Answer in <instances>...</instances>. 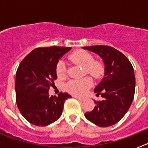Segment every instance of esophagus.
<instances>
[{
    "label": "esophagus",
    "mask_w": 148,
    "mask_h": 148,
    "mask_svg": "<svg viewBox=\"0 0 148 148\" xmlns=\"http://www.w3.org/2000/svg\"><path fill=\"white\" fill-rule=\"evenodd\" d=\"M74 97H75V99H78V100H80V101H84V100H85V98H84V97H79V96H76V95H74Z\"/></svg>",
    "instance_id": "34e87169"
}]
</instances>
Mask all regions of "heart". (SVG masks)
<instances>
[{
  "label": "heart",
  "mask_w": 148,
  "mask_h": 148,
  "mask_svg": "<svg viewBox=\"0 0 148 148\" xmlns=\"http://www.w3.org/2000/svg\"><path fill=\"white\" fill-rule=\"evenodd\" d=\"M70 61L84 67V73H87L95 78L101 76L104 72V67L101 63L94 61L91 54L84 50H78L72 53L70 56ZM66 66L63 61H59L56 65V73L59 78H64L66 75ZM92 84V79L89 77L82 79H74L66 84V90L73 95H82L85 93Z\"/></svg>",
  "instance_id": "b5f03b06"
}]
</instances>
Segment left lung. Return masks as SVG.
Wrapping results in <instances>:
<instances>
[{"mask_svg":"<svg viewBox=\"0 0 148 148\" xmlns=\"http://www.w3.org/2000/svg\"><path fill=\"white\" fill-rule=\"evenodd\" d=\"M103 59L104 76L94 89L104 100L96 101L94 109L84 114L90 121L99 127H109L119 121L133 102L136 79L131 63L126 56L109 46L84 47Z\"/></svg>","mask_w":148,"mask_h":148,"instance_id":"obj_1","label":"left lung"}]
</instances>
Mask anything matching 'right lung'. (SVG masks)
<instances>
[{"label":"right lung","instance_id":"right-lung-1","mask_svg":"<svg viewBox=\"0 0 148 148\" xmlns=\"http://www.w3.org/2000/svg\"><path fill=\"white\" fill-rule=\"evenodd\" d=\"M71 47H39L22 60L16 72V103L22 116L29 123L44 127L58 120L70 94L49 96L50 87L57 78L56 65Z\"/></svg>","mask_w":148,"mask_h":148}]
</instances>
